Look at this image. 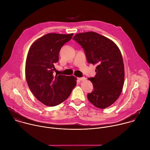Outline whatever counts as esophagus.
I'll list each match as a JSON object with an SVG mask.
<instances>
[{"instance_id":"obj_1","label":"esophagus","mask_w":150,"mask_h":150,"mask_svg":"<svg viewBox=\"0 0 150 150\" xmlns=\"http://www.w3.org/2000/svg\"><path fill=\"white\" fill-rule=\"evenodd\" d=\"M78 79L79 80V81H84V80H85V78H84V77H82V78H78Z\"/></svg>"}]
</instances>
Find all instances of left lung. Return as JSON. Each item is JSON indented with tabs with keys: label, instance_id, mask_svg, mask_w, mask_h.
I'll return each mask as SVG.
<instances>
[{
	"label": "left lung",
	"instance_id": "8db88e82",
	"mask_svg": "<svg viewBox=\"0 0 150 150\" xmlns=\"http://www.w3.org/2000/svg\"><path fill=\"white\" fill-rule=\"evenodd\" d=\"M73 39L83 48L87 61L96 65L95 77L88 78L94 88L87 95L89 101L101 109L111 106L124 86V65L120 49L112 40L94 32L77 33Z\"/></svg>",
	"mask_w": 150,
	"mask_h": 150
}]
</instances>
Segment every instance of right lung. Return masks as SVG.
<instances>
[{
    "instance_id": "1",
    "label": "right lung",
    "mask_w": 150,
    "mask_h": 150,
    "mask_svg": "<svg viewBox=\"0 0 150 150\" xmlns=\"http://www.w3.org/2000/svg\"><path fill=\"white\" fill-rule=\"evenodd\" d=\"M73 35L47 33L36 40L29 49L25 65L26 81L34 96L45 105L62 103L76 85L74 76L53 74L62 46Z\"/></svg>"
}]
</instances>
